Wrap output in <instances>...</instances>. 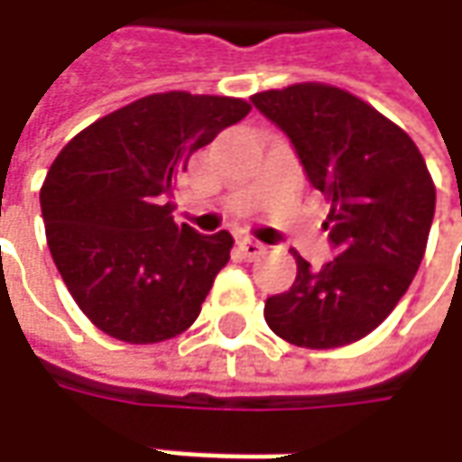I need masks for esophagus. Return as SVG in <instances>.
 Segmentation results:
<instances>
[{
  "instance_id": "1",
  "label": "esophagus",
  "mask_w": 462,
  "mask_h": 462,
  "mask_svg": "<svg viewBox=\"0 0 462 462\" xmlns=\"http://www.w3.org/2000/svg\"><path fill=\"white\" fill-rule=\"evenodd\" d=\"M239 252H241V257L244 259H259L264 252H267V246L264 244H259V241L254 239H239Z\"/></svg>"
}]
</instances>
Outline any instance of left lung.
Returning <instances> with one entry per match:
<instances>
[{
    "instance_id": "left-lung-1",
    "label": "left lung",
    "mask_w": 462,
    "mask_h": 462,
    "mask_svg": "<svg viewBox=\"0 0 462 462\" xmlns=\"http://www.w3.org/2000/svg\"><path fill=\"white\" fill-rule=\"evenodd\" d=\"M252 102L324 192L337 252L321 270L293 254L298 275L267 298V327L306 349L352 345L381 327L417 275L435 218L432 174L406 131L339 87L303 81Z\"/></svg>"
}]
</instances>
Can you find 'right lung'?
Returning <instances> with one entry per match:
<instances>
[{"mask_svg":"<svg viewBox=\"0 0 462 462\" xmlns=\"http://www.w3.org/2000/svg\"><path fill=\"white\" fill-rule=\"evenodd\" d=\"M249 110L239 97L149 95L87 125L53 159L41 187L45 239L99 331L156 345L195 324L234 239L177 226L171 198L189 156Z\"/></svg>","mask_w":462,"mask_h":462,"instance_id":"add662e5","label":"right lung"}]
</instances>
